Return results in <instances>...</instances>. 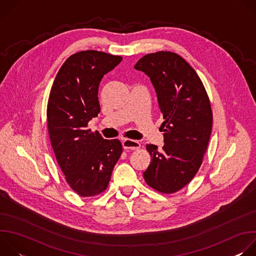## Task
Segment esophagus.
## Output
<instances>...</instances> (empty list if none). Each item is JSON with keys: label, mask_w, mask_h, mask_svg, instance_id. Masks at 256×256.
<instances>
[{"label": "esophagus", "mask_w": 256, "mask_h": 256, "mask_svg": "<svg viewBox=\"0 0 256 256\" xmlns=\"http://www.w3.org/2000/svg\"><path fill=\"white\" fill-rule=\"evenodd\" d=\"M122 147L128 151L132 150H138L140 148V144L138 140H130V138H124L122 140Z\"/></svg>", "instance_id": "obj_1"}]
</instances>
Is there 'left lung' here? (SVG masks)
<instances>
[{
    "label": "left lung",
    "instance_id": "left-lung-1",
    "mask_svg": "<svg viewBox=\"0 0 256 256\" xmlns=\"http://www.w3.org/2000/svg\"><path fill=\"white\" fill-rule=\"evenodd\" d=\"M134 68L150 77L164 118V146L146 144L151 162L142 175L150 188L171 194L188 186L202 163L212 124L210 102L194 68L175 52L148 54Z\"/></svg>",
    "mask_w": 256,
    "mask_h": 256
}]
</instances>
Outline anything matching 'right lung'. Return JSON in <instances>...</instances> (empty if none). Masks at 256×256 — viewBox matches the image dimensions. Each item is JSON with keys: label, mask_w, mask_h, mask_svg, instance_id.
<instances>
[{"label": "right lung", "mask_w": 256, "mask_h": 256, "mask_svg": "<svg viewBox=\"0 0 256 256\" xmlns=\"http://www.w3.org/2000/svg\"><path fill=\"white\" fill-rule=\"evenodd\" d=\"M122 58L98 50L68 56L50 89L46 118L56 159L70 188L83 198L104 192L122 153L120 140L88 128L100 112L99 84Z\"/></svg>", "instance_id": "obj_1"}]
</instances>
